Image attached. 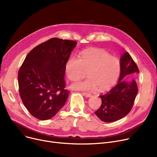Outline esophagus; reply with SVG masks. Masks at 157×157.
<instances>
[{
    "label": "esophagus",
    "instance_id": "34e87169",
    "mask_svg": "<svg viewBox=\"0 0 157 157\" xmlns=\"http://www.w3.org/2000/svg\"><path fill=\"white\" fill-rule=\"evenodd\" d=\"M82 94H83V95H85V96H86V97H89L91 96V94H90V93L83 92V93H82Z\"/></svg>",
    "mask_w": 157,
    "mask_h": 157
}]
</instances>
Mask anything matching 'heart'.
Masks as SVG:
<instances>
[{"label": "heart", "instance_id": "b5f03b06", "mask_svg": "<svg viewBox=\"0 0 157 157\" xmlns=\"http://www.w3.org/2000/svg\"><path fill=\"white\" fill-rule=\"evenodd\" d=\"M121 71L120 60L102 50L87 51L81 59L73 56L65 65V72L71 81H77L86 76L88 78L71 85L73 89L92 91L97 88L101 91L108 90L116 83Z\"/></svg>", "mask_w": 157, "mask_h": 157}]
</instances>
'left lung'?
<instances>
[{"mask_svg": "<svg viewBox=\"0 0 157 157\" xmlns=\"http://www.w3.org/2000/svg\"><path fill=\"white\" fill-rule=\"evenodd\" d=\"M120 63V76L117 85L109 92L100 95L102 104L95 111L98 118L104 122H113L125 117L132 108L137 94L136 82L125 81L126 77L139 73L137 64L128 52L122 55Z\"/></svg>", "mask_w": 157, "mask_h": 157, "instance_id": "obj_1", "label": "left lung"}]
</instances>
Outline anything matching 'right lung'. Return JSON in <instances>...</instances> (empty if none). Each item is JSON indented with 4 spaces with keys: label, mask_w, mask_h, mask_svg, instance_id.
Here are the masks:
<instances>
[{
    "label": "right lung",
    "mask_w": 157,
    "mask_h": 157,
    "mask_svg": "<svg viewBox=\"0 0 157 157\" xmlns=\"http://www.w3.org/2000/svg\"><path fill=\"white\" fill-rule=\"evenodd\" d=\"M75 40L52 38L33 48L18 71L19 93L21 101L33 117L52 118L67 101L65 65Z\"/></svg>",
    "instance_id": "obj_1"
}]
</instances>
